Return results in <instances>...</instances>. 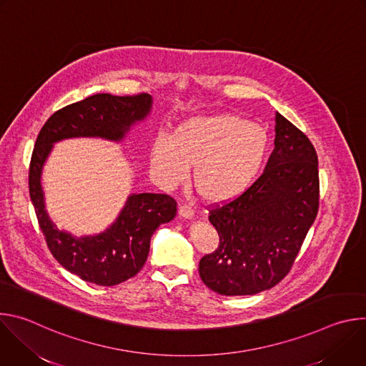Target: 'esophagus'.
<instances>
[{"label":"esophagus","mask_w":366,"mask_h":366,"mask_svg":"<svg viewBox=\"0 0 366 366\" xmlns=\"http://www.w3.org/2000/svg\"><path fill=\"white\" fill-rule=\"evenodd\" d=\"M178 214L182 219H192L194 217V210L188 205H181L179 210H178Z\"/></svg>","instance_id":"34e87169"}]
</instances>
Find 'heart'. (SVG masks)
Here are the masks:
<instances>
[{"instance_id": "1", "label": "heart", "mask_w": 366, "mask_h": 366, "mask_svg": "<svg viewBox=\"0 0 366 366\" xmlns=\"http://www.w3.org/2000/svg\"><path fill=\"white\" fill-rule=\"evenodd\" d=\"M269 134L260 124L232 114L197 116L181 122L149 147L153 177L168 188L184 184L194 167V187L213 205L242 197L259 178L268 159Z\"/></svg>"}]
</instances>
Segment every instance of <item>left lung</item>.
<instances>
[{"label":"left lung","instance_id":"obj_1","mask_svg":"<svg viewBox=\"0 0 366 366\" xmlns=\"http://www.w3.org/2000/svg\"><path fill=\"white\" fill-rule=\"evenodd\" d=\"M264 174L210 212L219 247L201 257L202 282L222 295H253L290 272L319 212V161L308 137L280 113Z\"/></svg>","mask_w":366,"mask_h":366}]
</instances>
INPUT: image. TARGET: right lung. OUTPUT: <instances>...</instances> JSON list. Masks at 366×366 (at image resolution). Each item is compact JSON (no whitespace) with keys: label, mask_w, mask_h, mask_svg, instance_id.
<instances>
[{"label":"right lung","mask_w":366,"mask_h":366,"mask_svg":"<svg viewBox=\"0 0 366 366\" xmlns=\"http://www.w3.org/2000/svg\"><path fill=\"white\" fill-rule=\"evenodd\" d=\"M152 97L95 94L56 112L41 127L29 169V189L46 243L58 262L86 282L112 287L134 277L144 265L150 237L177 216L167 194H130L116 220L97 234L75 236L61 230L46 210L43 167L54 144L66 139L97 137L120 143L152 112Z\"/></svg>","instance_id":"obj_1"}]
</instances>
